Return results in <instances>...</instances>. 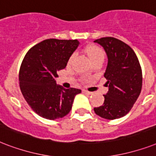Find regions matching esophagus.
<instances>
[{
	"label": "esophagus",
	"mask_w": 156,
	"mask_h": 156,
	"mask_svg": "<svg viewBox=\"0 0 156 156\" xmlns=\"http://www.w3.org/2000/svg\"><path fill=\"white\" fill-rule=\"evenodd\" d=\"M83 92L84 93V94H87V95H92V92H90V91H88V90H83Z\"/></svg>",
	"instance_id": "esophagus-1"
}]
</instances>
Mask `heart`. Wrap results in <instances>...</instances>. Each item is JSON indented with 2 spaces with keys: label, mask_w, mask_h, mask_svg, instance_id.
Masks as SVG:
<instances>
[{
  "label": "heart",
  "mask_w": 156,
  "mask_h": 156,
  "mask_svg": "<svg viewBox=\"0 0 156 156\" xmlns=\"http://www.w3.org/2000/svg\"><path fill=\"white\" fill-rule=\"evenodd\" d=\"M85 52L87 54V56H89V58L90 59V61L92 59L95 58V57H98V56H104L103 50L100 47L96 46V45H89L85 48ZM73 57H74V54H72L69 58L68 64H71Z\"/></svg>",
  "instance_id": "b5f03b06"
}]
</instances>
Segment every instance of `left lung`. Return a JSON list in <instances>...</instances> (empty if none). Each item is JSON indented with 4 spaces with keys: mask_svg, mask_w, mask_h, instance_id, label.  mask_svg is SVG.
<instances>
[{
    "mask_svg": "<svg viewBox=\"0 0 156 156\" xmlns=\"http://www.w3.org/2000/svg\"><path fill=\"white\" fill-rule=\"evenodd\" d=\"M94 42L104 48L108 56L104 76L108 87L103 105L94 111L104 119L121 118L130 111L140 95L143 85L140 64L133 50L121 40L104 37Z\"/></svg>",
    "mask_w": 156,
    "mask_h": 156,
    "instance_id": "1",
    "label": "left lung"
}]
</instances>
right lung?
<instances>
[{
  "label": "right lung",
  "instance_id": "1",
  "mask_svg": "<svg viewBox=\"0 0 156 156\" xmlns=\"http://www.w3.org/2000/svg\"><path fill=\"white\" fill-rule=\"evenodd\" d=\"M78 40L49 39L39 43L24 56L19 84L26 101L35 112L48 120L62 118L70 112L81 90L57 85V72L66 67L69 56L78 47Z\"/></svg>",
  "mask_w": 156,
  "mask_h": 156
}]
</instances>
